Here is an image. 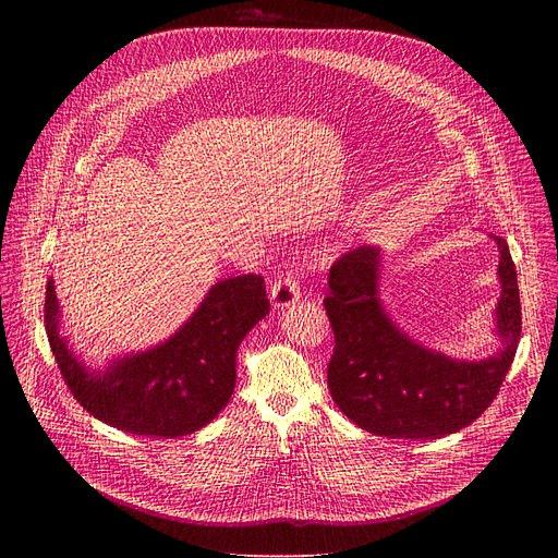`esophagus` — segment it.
I'll return each mask as SVG.
<instances>
[{"label": "esophagus", "mask_w": 558, "mask_h": 558, "mask_svg": "<svg viewBox=\"0 0 558 558\" xmlns=\"http://www.w3.org/2000/svg\"><path fill=\"white\" fill-rule=\"evenodd\" d=\"M301 296V282L296 280L294 274H282L274 284H271V301L274 307H289L294 305Z\"/></svg>", "instance_id": "34e87169"}]
</instances>
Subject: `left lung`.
Segmentation results:
<instances>
[{
    "label": "left lung",
    "mask_w": 558,
    "mask_h": 558,
    "mask_svg": "<svg viewBox=\"0 0 558 558\" xmlns=\"http://www.w3.org/2000/svg\"><path fill=\"white\" fill-rule=\"evenodd\" d=\"M497 330L505 348L484 362H454L404 337L377 301L379 251L360 246L330 267L324 299L335 332L328 389L362 429L389 438H438L477 421L500 393L522 330L515 264L502 238Z\"/></svg>",
    "instance_id": "8db88e82"
}]
</instances>
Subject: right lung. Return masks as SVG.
<instances>
[{
    "label": "right lung",
    "instance_id": "right-lung-1",
    "mask_svg": "<svg viewBox=\"0 0 558 558\" xmlns=\"http://www.w3.org/2000/svg\"><path fill=\"white\" fill-rule=\"evenodd\" d=\"M267 284L248 274L217 282L194 316L162 345L87 373L58 332L53 280L45 291V330L65 385L95 418L140 436H187L208 425L234 389V355L269 314Z\"/></svg>",
    "mask_w": 558,
    "mask_h": 558
}]
</instances>
